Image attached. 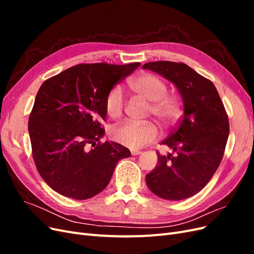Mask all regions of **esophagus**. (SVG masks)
Here are the masks:
<instances>
[{
  "mask_svg": "<svg viewBox=\"0 0 254 254\" xmlns=\"http://www.w3.org/2000/svg\"><path fill=\"white\" fill-rule=\"evenodd\" d=\"M140 153H141L140 150H131V155L132 156H137V155H140Z\"/></svg>",
  "mask_w": 254,
  "mask_h": 254,
  "instance_id": "esophagus-1",
  "label": "esophagus"
}]
</instances>
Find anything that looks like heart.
<instances>
[{"label":"heart","instance_id":"heart-1","mask_svg":"<svg viewBox=\"0 0 254 254\" xmlns=\"http://www.w3.org/2000/svg\"><path fill=\"white\" fill-rule=\"evenodd\" d=\"M129 87L140 98L151 103L152 113L163 125H171L180 117V102L175 95L166 94V83L153 74H142L129 81ZM125 97L120 87L112 88L105 98L106 113L111 119H118L124 112ZM158 129L153 124H136L125 122L111 130L112 139L126 147L137 149L155 141Z\"/></svg>","mask_w":254,"mask_h":254}]
</instances>
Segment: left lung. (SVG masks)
Returning a JSON list of instances; mask_svg holds the SVG:
<instances>
[{
  "label": "left lung",
  "mask_w": 254,
  "mask_h": 254,
  "mask_svg": "<svg viewBox=\"0 0 254 254\" xmlns=\"http://www.w3.org/2000/svg\"><path fill=\"white\" fill-rule=\"evenodd\" d=\"M143 68L175 84L183 102V117L162 145L173 152L161 156L146 175L153 194L166 200H183L200 191L218 168L229 136V119L213 82L186 64L155 61Z\"/></svg>",
  "instance_id": "1"
}]
</instances>
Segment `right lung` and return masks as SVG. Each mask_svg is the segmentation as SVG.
Segmentation results:
<instances>
[{"mask_svg": "<svg viewBox=\"0 0 254 254\" xmlns=\"http://www.w3.org/2000/svg\"><path fill=\"white\" fill-rule=\"evenodd\" d=\"M140 65L78 64L42 83L28 132L38 172L60 195L77 200L97 195L119 161L131 155L121 144L99 142L105 134L101 122L107 93Z\"/></svg>", "mask_w": 254, "mask_h": 254, "instance_id": "1", "label": "right lung"}]
</instances>
